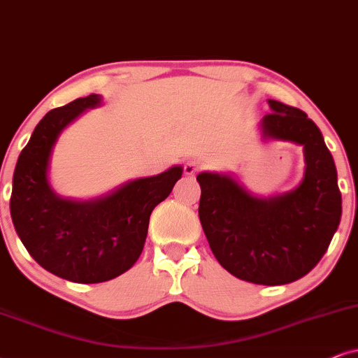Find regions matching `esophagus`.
<instances>
[{"label":"esophagus","instance_id":"obj_1","mask_svg":"<svg viewBox=\"0 0 358 358\" xmlns=\"http://www.w3.org/2000/svg\"><path fill=\"white\" fill-rule=\"evenodd\" d=\"M200 170H201V164L198 160H188L187 164L183 165L185 175H188V176H194Z\"/></svg>","mask_w":358,"mask_h":358}]
</instances>
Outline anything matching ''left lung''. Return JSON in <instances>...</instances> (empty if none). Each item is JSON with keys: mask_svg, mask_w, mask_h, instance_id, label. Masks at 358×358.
Returning a JSON list of instances; mask_svg holds the SVG:
<instances>
[{"mask_svg": "<svg viewBox=\"0 0 358 358\" xmlns=\"http://www.w3.org/2000/svg\"><path fill=\"white\" fill-rule=\"evenodd\" d=\"M264 137L304 147L299 187L268 200L251 196L226 175L200 173L198 215L216 259L234 278L280 286L304 278L322 259L342 216L332 153L319 127L299 108L269 101Z\"/></svg>", "mask_w": 358, "mask_h": 358, "instance_id": "left-lung-1", "label": "left lung"}]
</instances>
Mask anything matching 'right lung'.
<instances>
[{"instance_id":"obj_1","label":"right lung","mask_w":358,"mask_h":358,"mask_svg":"<svg viewBox=\"0 0 358 358\" xmlns=\"http://www.w3.org/2000/svg\"><path fill=\"white\" fill-rule=\"evenodd\" d=\"M101 97L90 94L52 108L36 125L13 175V224L33 259L59 278L80 284L110 280L142 255L148 221L182 178V166L127 183L102 200H62L49 187L48 165L57 135Z\"/></svg>"}]
</instances>
